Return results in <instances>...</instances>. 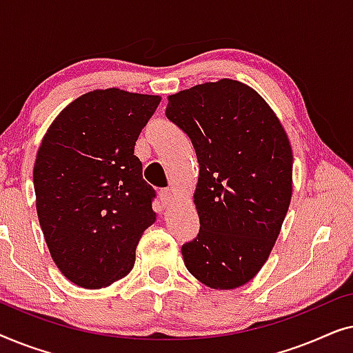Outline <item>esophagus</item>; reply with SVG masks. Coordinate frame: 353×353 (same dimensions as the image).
Instances as JSON below:
<instances>
[{"label":"esophagus","instance_id":"1","mask_svg":"<svg viewBox=\"0 0 353 353\" xmlns=\"http://www.w3.org/2000/svg\"><path fill=\"white\" fill-rule=\"evenodd\" d=\"M161 201L163 202V204H170V202L173 201V191L170 190V188H165V190L161 191Z\"/></svg>","mask_w":353,"mask_h":353}]
</instances>
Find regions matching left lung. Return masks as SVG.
<instances>
[{"label": "left lung", "instance_id": "1", "mask_svg": "<svg viewBox=\"0 0 353 353\" xmlns=\"http://www.w3.org/2000/svg\"><path fill=\"white\" fill-rule=\"evenodd\" d=\"M168 120L194 146L201 230L181 248L192 276L212 289L249 283L276 243L292 196V149L262 96L238 80L168 96Z\"/></svg>", "mask_w": 353, "mask_h": 353}]
</instances>
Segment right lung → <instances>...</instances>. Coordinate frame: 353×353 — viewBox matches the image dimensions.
Instances as JSON below:
<instances>
[{
  "label": "right lung",
  "instance_id": "add662e5",
  "mask_svg": "<svg viewBox=\"0 0 353 353\" xmlns=\"http://www.w3.org/2000/svg\"><path fill=\"white\" fill-rule=\"evenodd\" d=\"M161 96L94 90L50 125L33 167L37 214L61 273L99 289L132 272L156 191L143 180L134 144Z\"/></svg>",
  "mask_w": 353,
  "mask_h": 353
}]
</instances>
